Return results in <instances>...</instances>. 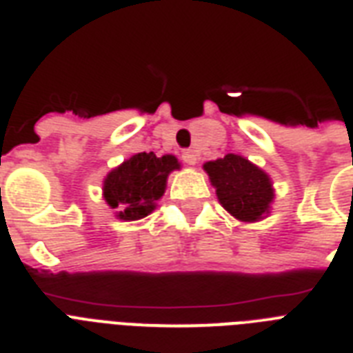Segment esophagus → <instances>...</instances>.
<instances>
[{"mask_svg":"<svg viewBox=\"0 0 353 353\" xmlns=\"http://www.w3.org/2000/svg\"><path fill=\"white\" fill-rule=\"evenodd\" d=\"M183 161H185L187 165L194 166L198 163V154H196L194 150H185V152H183Z\"/></svg>","mask_w":353,"mask_h":353,"instance_id":"obj_1","label":"esophagus"}]
</instances>
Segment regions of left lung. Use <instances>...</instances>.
Wrapping results in <instances>:
<instances>
[{
  "mask_svg": "<svg viewBox=\"0 0 353 353\" xmlns=\"http://www.w3.org/2000/svg\"><path fill=\"white\" fill-rule=\"evenodd\" d=\"M203 170L216 188L220 205L236 220L254 223L268 218L274 201L273 181L268 172L236 154L207 161Z\"/></svg>",
  "mask_w": 353,
  "mask_h": 353,
  "instance_id": "8db88e82",
  "label": "left lung"
}]
</instances>
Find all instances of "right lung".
<instances>
[{
	"label": "right lung",
	"instance_id": "1",
	"mask_svg": "<svg viewBox=\"0 0 353 353\" xmlns=\"http://www.w3.org/2000/svg\"><path fill=\"white\" fill-rule=\"evenodd\" d=\"M179 168L181 163L176 155L135 154L108 172L102 181V198L117 220L137 221L155 210L166 190V179Z\"/></svg>",
	"mask_w": 353,
	"mask_h": 353
}]
</instances>
